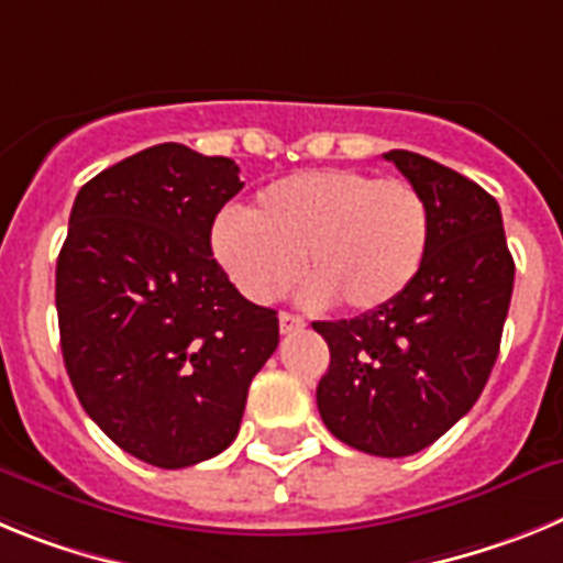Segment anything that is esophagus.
Instances as JSON below:
<instances>
[{"label": "esophagus", "instance_id": "obj_1", "mask_svg": "<svg viewBox=\"0 0 563 563\" xmlns=\"http://www.w3.org/2000/svg\"><path fill=\"white\" fill-rule=\"evenodd\" d=\"M278 330L285 332V335L305 330V318L292 316V312H278Z\"/></svg>", "mask_w": 563, "mask_h": 563}]
</instances>
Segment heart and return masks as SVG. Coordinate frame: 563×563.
I'll use <instances>...</instances> for the list:
<instances>
[{"mask_svg": "<svg viewBox=\"0 0 563 563\" xmlns=\"http://www.w3.org/2000/svg\"><path fill=\"white\" fill-rule=\"evenodd\" d=\"M213 256L253 301H273L301 273L312 305L369 312L409 290L431 245L420 188L361 168H312L271 183L245 211H225Z\"/></svg>", "mask_w": 563, "mask_h": 563, "instance_id": "b5f03b06", "label": "heart"}]
</instances>
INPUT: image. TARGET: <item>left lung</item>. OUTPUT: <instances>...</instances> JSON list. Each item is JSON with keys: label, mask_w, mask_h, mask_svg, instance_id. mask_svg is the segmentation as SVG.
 Masks as SVG:
<instances>
[{"label": "left lung", "mask_w": 563, "mask_h": 563, "mask_svg": "<svg viewBox=\"0 0 563 563\" xmlns=\"http://www.w3.org/2000/svg\"><path fill=\"white\" fill-rule=\"evenodd\" d=\"M429 202L431 245L391 305L316 321L330 369L316 389L327 429L363 454L411 456L474 409L514 296L499 202L454 168L391 148L383 154Z\"/></svg>", "instance_id": "left-lung-1"}]
</instances>
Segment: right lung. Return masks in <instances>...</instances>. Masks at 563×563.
I'll use <instances>...</instances> for the list:
<instances>
[{
    "mask_svg": "<svg viewBox=\"0 0 563 563\" xmlns=\"http://www.w3.org/2000/svg\"><path fill=\"white\" fill-rule=\"evenodd\" d=\"M242 191L231 157L143 148L78 191L56 265L62 355L84 411L126 454L188 467L239 434L278 318L211 256Z\"/></svg>",
    "mask_w": 563,
    "mask_h": 563,
    "instance_id": "obj_1",
    "label": "right lung"
}]
</instances>
